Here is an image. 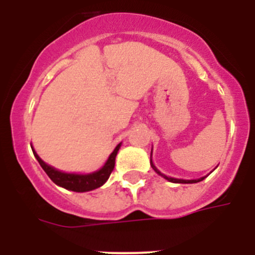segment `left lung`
I'll return each instance as SVG.
<instances>
[{"mask_svg":"<svg viewBox=\"0 0 255 255\" xmlns=\"http://www.w3.org/2000/svg\"><path fill=\"white\" fill-rule=\"evenodd\" d=\"M150 166H152L153 170H154L155 172L158 173V175H161L162 177H164V179L168 180V181H171V182H179V184H194V182L202 181V180H204V177H206V176H204V177H200V179H198V180H182V179H173V177L166 176V175H163V173L159 172V171L157 170V168H155L154 164H153V162H152V153H150Z\"/></svg>","mask_w":255,"mask_h":255,"instance_id":"obj_1","label":"left lung"}]
</instances>
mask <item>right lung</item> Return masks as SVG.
I'll return each instance as SVG.
<instances>
[{
	"label": "right lung",
	"mask_w": 255,
	"mask_h": 255,
	"mask_svg": "<svg viewBox=\"0 0 255 255\" xmlns=\"http://www.w3.org/2000/svg\"><path fill=\"white\" fill-rule=\"evenodd\" d=\"M121 143L115 148L114 152L110 154L107 162L105 163L101 170L96 171V172L87 173V175H82V173H66L61 172V171L56 170V168L51 167L46 162H43L40 159L39 155L35 153V150L33 149L34 153V157L37 158V161L39 162V164L42 166V168L44 170V172L48 175L49 179L55 182L56 185L62 186V188L67 189V190L71 191H78V193H84V191H91L94 189L100 188L105 184L108 180L111 172L114 171L115 167V159H116V155L119 149H120Z\"/></svg>",
	"instance_id": "1"
}]
</instances>
